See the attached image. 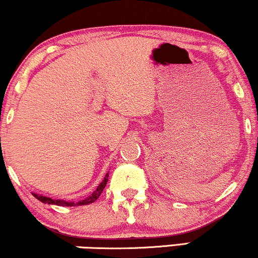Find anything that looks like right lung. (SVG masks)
Wrapping results in <instances>:
<instances>
[{
    "label": "right lung",
    "mask_w": 258,
    "mask_h": 258,
    "mask_svg": "<svg viewBox=\"0 0 258 258\" xmlns=\"http://www.w3.org/2000/svg\"><path fill=\"white\" fill-rule=\"evenodd\" d=\"M108 181V174H106V176L104 180H102V182L99 184L98 188H96L94 192L90 195L88 198L83 199V201L78 202V203H75V202H66V201H61V199H51L49 197H43V196H39V195H36V193H32L33 197H35L36 199H38L39 202L44 203V204H53V205H60V207H76V205H86V204H90V203H94L96 201V199L99 198L100 195H101V192L104 190L106 183H107Z\"/></svg>",
    "instance_id": "add662e5"
}]
</instances>
